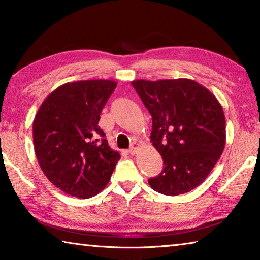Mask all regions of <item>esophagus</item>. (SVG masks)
<instances>
[{
	"label": "esophagus",
	"mask_w": 260,
	"mask_h": 260,
	"mask_svg": "<svg viewBox=\"0 0 260 260\" xmlns=\"http://www.w3.org/2000/svg\"><path fill=\"white\" fill-rule=\"evenodd\" d=\"M139 148H140V144L139 143H136V142H134L133 144H132V147L129 148V153L131 155H135L136 152H138V150H139Z\"/></svg>",
	"instance_id": "obj_1"
}]
</instances>
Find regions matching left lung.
<instances>
[{
    "instance_id": "obj_1",
    "label": "left lung",
    "mask_w": 260,
    "mask_h": 260,
    "mask_svg": "<svg viewBox=\"0 0 260 260\" xmlns=\"http://www.w3.org/2000/svg\"><path fill=\"white\" fill-rule=\"evenodd\" d=\"M132 86L152 117L150 140L164 169L148 180L162 195L177 196L199 187L219 160L226 144L221 104L190 79L134 80Z\"/></svg>"
}]
</instances>
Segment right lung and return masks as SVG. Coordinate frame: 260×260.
Listing matches in <instances>:
<instances>
[{
	"label": "right lung",
	"mask_w": 260,
	"mask_h": 260,
	"mask_svg": "<svg viewBox=\"0 0 260 260\" xmlns=\"http://www.w3.org/2000/svg\"><path fill=\"white\" fill-rule=\"evenodd\" d=\"M116 87V81L104 79L64 83L35 114L33 143L39 165L68 195H98L120 159L99 127L100 114Z\"/></svg>",
	"instance_id": "obj_1"
}]
</instances>
